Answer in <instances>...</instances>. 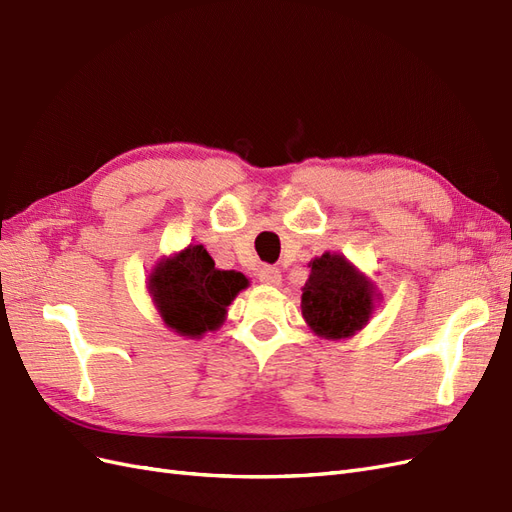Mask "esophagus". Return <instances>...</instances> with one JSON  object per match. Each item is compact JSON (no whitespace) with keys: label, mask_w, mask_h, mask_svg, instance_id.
<instances>
[{"label":"esophagus","mask_w":512,"mask_h":512,"mask_svg":"<svg viewBox=\"0 0 512 512\" xmlns=\"http://www.w3.org/2000/svg\"><path fill=\"white\" fill-rule=\"evenodd\" d=\"M258 280L265 286H280L282 284V271L277 267H262L258 271Z\"/></svg>","instance_id":"esophagus-1"}]
</instances>
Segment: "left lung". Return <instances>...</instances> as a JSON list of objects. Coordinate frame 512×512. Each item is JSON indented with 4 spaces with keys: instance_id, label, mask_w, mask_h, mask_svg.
<instances>
[{
    "instance_id": "8db88e82",
    "label": "left lung",
    "mask_w": 512,
    "mask_h": 512,
    "mask_svg": "<svg viewBox=\"0 0 512 512\" xmlns=\"http://www.w3.org/2000/svg\"><path fill=\"white\" fill-rule=\"evenodd\" d=\"M380 301L376 284L344 254L324 252L309 262L301 312L318 337L335 342L359 333Z\"/></svg>"
}]
</instances>
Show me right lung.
Segmentation results:
<instances>
[{"mask_svg": "<svg viewBox=\"0 0 512 512\" xmlns=\"http://www.w3.org/2000/svg\"><path fill=\"white\" fill-rule=\"evenodd\" d=\"M250 286L239 271H222L203 245H188L181 252L162 256L147 277L149 297L162 322L177 335L200 339L218 331L228 305Z\"/></svg>", "mask_w": 512, "mask_h": 512, "instance_id": "1", "label": "right lung"}]
</instances>
